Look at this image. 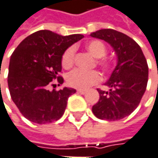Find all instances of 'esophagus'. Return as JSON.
<instances>
[{
  "label": "esophagus",
  "mask_w": 158,
  "mask_h": 158,
  "mask_svg": "<svg viewBox=\"0 0 158 158\" xmlns=\"http://www.w3.org/2000/svg\"><path fill=\"white\" fill-rule=\"evenodd\" d=\"M77 93H79V94H85V93H86V91H85V90H82V89H78V90H77Z\"/></svg>",
  "instance_id": "34e87169"
}]
</instances>
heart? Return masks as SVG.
<instances>
[{
	"mask_svg": "<svg viewBox=\"0 0 158 158\" xmlns=\"http://www.w3.org/2000/svg\"><path fill=\"white\" fill-rule=\"evenodd\" d=\"M85 48L92 56L96 58V64L100 66L104 72H109L112 68V61L105 56L107 53V47L101 40H91L85 44ZM75 48L70 47L63 53L61 64L65 69L71 68L74 64ZM101 74L98 71H83L80 69H75L67 74L66 82L71 87L77 89H87L92 85H96L101 81Z\"/></svg>",
	"mask_w": 158,
	"mask_h": 158,
	"instance_id": "obj_1",
	"label": "heart"
}]
</instances>
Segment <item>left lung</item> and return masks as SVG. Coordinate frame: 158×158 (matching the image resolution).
I'll return each mask as SVG.
<instances>
[{"label":"left lung","instance_id":"left-lung-1","mask_svg":"<svg viewBox=\"0 0 158 158\" xmlns=\"http://www.w3.org/2000/svg\"><path fill=\"white\" fill-rule=\"evenodd\" d=\"M110 43L118 56V64L105 85L110 91L97 89L100 99L93 106L98 118L118 120L139 106L148 79V65L139 44L119 31L104 28L91 34Z\"/></svg>","mask_w":158,"mask_h":158}]
</instances>
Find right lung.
I'll return each instance as SVG.
<instances>
[{
	"mask_svg": "<svg viewBox=\"0 0 158 158\" xmlns=\"http://www.w3.org/2000/svg\"><path fill=\"white\" fill-rule=\"evenodd\" d=\"M83 38L81 34L61 36L42 29L22 40L12 53L8 73L9 91L19 110L28 120L45 124L63 116L67 100L75 90L64 87L49 91L48 86L56 79L58 85L64 83L60 75L63 53Z\"/></svg>",
	"mask_w": 158,
	"mask_h": 158,
	"instance_id": "1",
	"label": "right lung"
}]
</instances>
